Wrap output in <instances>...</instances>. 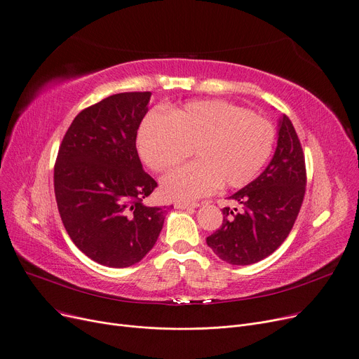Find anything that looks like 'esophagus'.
<instances>
[{
  "mask_svg": "<svg viewBox=\"0 0 359 359\" xmlns=\"http://www.w3.org/2000/svg\"><path fill=\"white\" fill-rule=\"evenodd\" d=\"M175 206L177 210H192V208H198L199 203H186V202H177L175 203Z\"/></svg>",
  "mask_w": 359,
  "mask_h": 359,
  "instance_id": "1",
  "label": "esophagus"
}]
</instances>
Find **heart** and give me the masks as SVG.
<instances>
[{"mask_svg":"<svg viewBox=\"0 0 359 359\" xmlns=\"http://www.w3.org/2000/svg\"><path fill=\"white\" fill-rule=\"evenodd\" d=\"M275 128L263 116L224 100H198L172 107L167 118L151 111L144 118L137 147L154 172L180 164L194 149L196 161L165 175L161 192L170 201H194L217 186L243 187L268 161Z\"/></svg>","mask_w":359,"mask_h":359,"instance_id":"1","label":"heart"}]
</instances>
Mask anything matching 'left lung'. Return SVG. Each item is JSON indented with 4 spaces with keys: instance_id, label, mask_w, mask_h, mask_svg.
I'll use <instances>...</instances> for the list:
<instances>
[{
    "instance_id": "left-lung-1",
    "label": "left lung",
    "mask_w": 359,
    "mask_h": 359,
    "mask_svg": "<svg viewBox=\"0 0 359 359\" xmlns=\"http://www.w3.org/2000/svg\"><path fill=\"white\" fill-rule=\"evenodd\" d=\"M278 126V145L268 167L230 196L241 210L224 208L222 225L206 237L212 252L230 265L246 266L272 255L288 237L303 203V148L288 116H282Z\"/></svg>"
}]
</instances>
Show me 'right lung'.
Masks as SVG:
<instances>
[{
  "label": "right lung",
  "instance_id": "obj_1",
  "mask_svg": "<svg viewBox=\"0 0 359 359\" xmlns=\"http://www.w3.org/2000/svg\"><path fill=\"white\" fill-rule=\"evenodd\" d=\"M149 97V91L119 93L81 110L55 163V198L68 236L109 268L138 263L164 224L161 208L142 203L157 187L137 151Z\"/></svg>",
  "mask_w": 359,
  "mask_h": 359
}]
</instances>
